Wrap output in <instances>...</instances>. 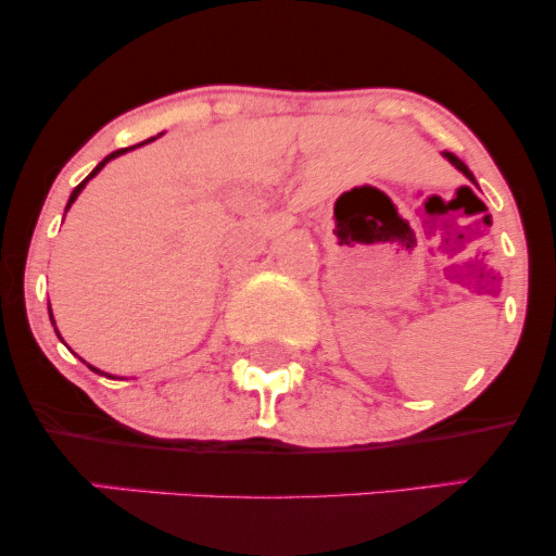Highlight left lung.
Masks as SVG:
<instances>
[{
	"label": "left lung",
	"instance_id": "left-lung-1",
	"mask_svg": "<svg viewBox=\"0 0 556 556\" xmlns=\"http://www.w3.org/2000/svg\"><path fill=\"white\" fill-rule=\"evenodd\" d=\"M442 156L446 159V162H450V164H452V167H455V169H460V172H463V175H465V177H468V180H470V182H476L473 172H470L468 167H465V162H460V159H457L455 154H450V151H444V154H442Z\"/></svg>",
	"mask_w": 556,
	"mask_h": 556
}]
</instances>
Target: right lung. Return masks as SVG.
<instances>
[{
  "label": "right lung",
  "mask_w": 556,
  "mask_h": 556,
  "mask_svg": "<svg viewBox=\"0 0 556 556\" xmlns=\"http://www.w3.org/2000/svg\"><path fill=\"white\" fill-rule=\"evenodd\" d=\"M151 140H156V138H149V140H143V143H138V146H146V143H151ZM138 146H130V149H119V151H112V154H110V156H106V159H104V162H99V164H96V169L91 172V175H88V177H86V180H83V182L78 185V188H75V190H73V193H70L67 208H70V206H73V203H75V198H78V195L83 193V188H86V185H88V180H91V177H96V175H99V172H101V169H104V164H106V162H112V159H117V156H123V154H127V151L138 149ZM67 208H65V212H67ZM49 318H52V324H54L52 308H49ZM54 331H56V329H54ZM56 337H60V331H56ZM60 340H62V337H60ZM88 368H91V371H96V374H101V376H110V374L99 371V368H93V366H88ZM110 379H114V376H110Z\"/></svg>",
  "instance_id": "add662e5"
}]
</instances>
